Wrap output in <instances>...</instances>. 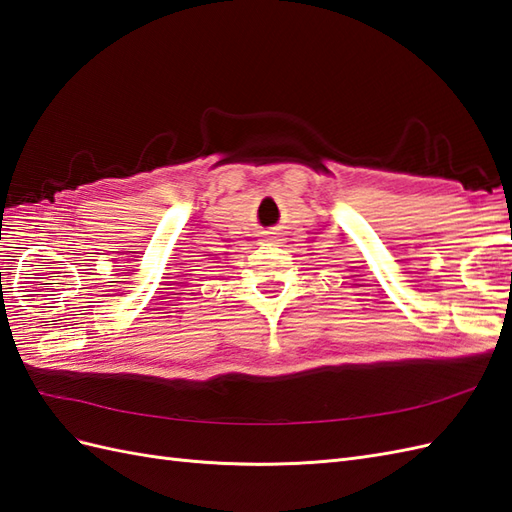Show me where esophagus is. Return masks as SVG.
Masks as SVG:
<instances>
[{"label": "esophagus", "mask_w": 512, "mask_h": 512, "mask_svg": "<svg viewBox=\"0 0 512 512\" xmlns=\"http://www.w3.org/2000/svg\"><path fill=\"white\" fill-rule=\"evenodd\" d=\"M264 242H272V244H274V242H279V240H277V233L270 231V238H268V240H264Z\"/></svg>", "instance_id": "obj_1"}]
</instances>
